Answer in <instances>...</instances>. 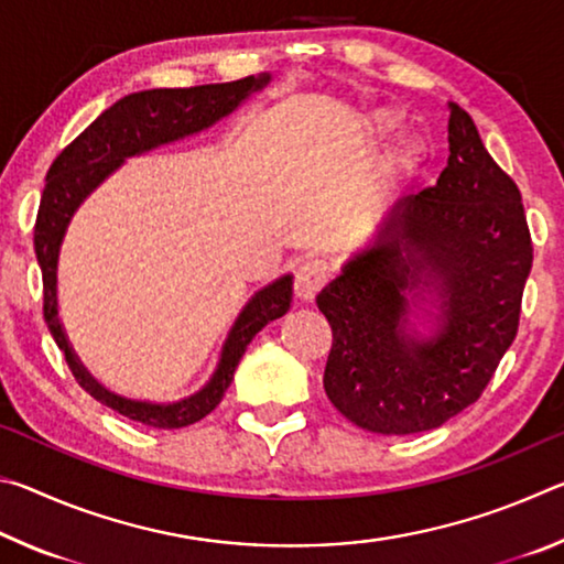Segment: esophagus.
<instances>
[{"label":"esophagus","mask_w":564,"mask_h":564,"mask_svg":"<svg viewBox=\"0 0 564 564\" xmlns=\"http://www.w3.org/2000/svg\"><path fill=\"white\" fill-rule=\"evenodd\" d=\"M330 273L333 269L328 261L323 259L303 261L299 269H295V295H299L301 301H313L323 285L328 283Z\"/></svg>","instance_id":"34e87169"}]
</instances>
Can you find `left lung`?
Segmentation results:
<instances>
[{"label":"left lung","mask_w":564,"mask_h":564,"mask_svg":"<svg viewBox=\"0 0 564 564\" xmlns=\"http://www.w3.org/2000/svg\"><path fill=\"white\" fill-rule=\"evenodd\" d=\"M447 141L437 184L398 202L376 243L316 299L333 330L323 388L370 433L441 427L482 395L518 336L532 269L520 188L457 104ZM405 290L442 299L431 339L409 333Z\"/></svg>","instance_id":"1"}]
</instances>
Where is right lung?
I'll return each mask as SVG.
<instances>
[{
  "label": "right lung",
  "mask_w": 564,
  "mask_h": 564,
  "mask_svg": "<svg viewBox=\"0 0 564 564\" xmlns=\"http://www.w3.org/2000/svg\"><path fill=\"white\" fill-rule=\"evenodd\" d=\"M269 74L243 76L238 82L204 84V87L188 89H149L137 91L119 99L113 107L94 119L59 156L54 159L46 174L44 194L40 202V214L34 224V251L42 269L44 283V321L50 326L56 346L64 350L66 366L72 376L91 398L109 405L117 413L127 415L151 427H186L196 420L206 417L221 403L228 386L234 380V370L246 352V346L253 340L265 323L281 318L291 308L293 281L283 275L246 303L241 316L236 318L226 346L218 360L214 378L204 390L174 405H151L137 403L109 393L94 380L66 343L59 316H56V261H59V246L66 226L79 204L117 169L127 156L144 154L166 141H176L188 133H196L212 127L226 113H231L248 94L263 89L269 84Z\"/></svg>",
  "instance_id": "right-lung-1"
}]
</instances>
